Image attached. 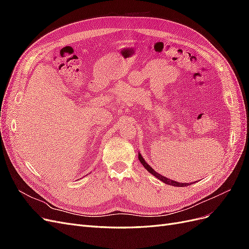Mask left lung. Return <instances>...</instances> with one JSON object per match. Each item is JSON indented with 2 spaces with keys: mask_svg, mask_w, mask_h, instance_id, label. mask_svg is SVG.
<instances>
[{
  "mask_svg": "<svg viewBox=\"0 0 249 249\" xmlns=\"http://www.w3.org/2000/svg\"><path fill=\"white\" fill-rule=\"evenodd\" d=\"M138 158H139V161L141 162V164L146 168L147 171H149L150 173H152V175H154L157 178H159L160 180H162V182H164L165 184L171 185V186H176V187H186V186H189V185L192 184V183H190V184H189V183H178V182H175V180H172V179H169V178H165V177L159 175V173L156 172L152 167H150L149 165L144 161V159H143L142 156H141L140 154L138 155Z\"/></svg>",
  "mask_w": 249,
  "mask_h": 249,
  "instance_id": "1",
  "label": "left lung"
}]
</instances>
